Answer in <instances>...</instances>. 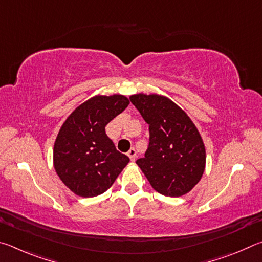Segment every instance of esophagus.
Masks as SVG:
<instances>
[{
	"mask_svg": "<svg viewBox=\"0 0 262 262\" xmlns=\"http://www.w3.org/2000/svg\"><path fill=\"white\" fill-rule=\"evenodd\" d=\"M127 155H128V157L130 158V161L134 162L135 158H136V150L134 148H130L129 151H128Z\"/></svg>",
	"mask_w": 262,
	"mask_h": 262,
	"instance_id": "34e87169",
	"label": "esophagus"
}]
</instances>
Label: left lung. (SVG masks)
<instances>
[{
    "label": "left lung",
    "instance_id": "left-lung-1",
    "mask_svg": "<svg viewBox=\"0 0 262 262\" xmlns=\"http://www.w3.org/2000/svg\"><path fill=\"white\" fill-rule=\"evenodd\" d=\"M129 99L150 133L148 150L136 164L159 194L171 198L187 194L206 167V148L198 128L165 96L137 94Z\"/></svg>",
    "mask_w": 262,
    "mask_h": 262
}]
</instances>
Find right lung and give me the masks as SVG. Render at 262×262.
Returning <instances> with one entry per match:
<instances>
[{"label": "right lung", "mask_w": 262, "mask_h": 262, "mask_svg": "<svg viewBox=\"0 0 262 262\" xmlns=\"http://www.w3.org/2000/svg\"><path fill=\"white\" fill-rule=\"evenodd\" d=\"M128 105L122 95L95 96L75 108L61 126L53 163L62 183L78 196L103 194L129 163L105 133V126Z\"/></svg>", "instance_id": "right-lung-1"}]
</instances>
